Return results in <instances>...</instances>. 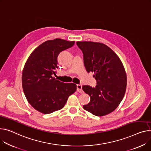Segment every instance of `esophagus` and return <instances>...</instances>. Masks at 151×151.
<instances>
[{
    "mask_svg": "<svg viewBox=\"0 0 151 151\" xmlns=\"http://www.w3.org/2000/svg\"><path fill=\"white\" fill-rule=\"evenodd\" d=\"M82 87H83V85L82 84H77L76 85V90L79 93H83V90L82 89Z\"/></svg>",
    "mask_w": 151,
    "mask_h": 151,
    "instance_id": "esophagus-1",
    "label": "esophagus"
}]
</instances>
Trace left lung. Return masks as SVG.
Wrapping results in <instances>:
<instances>
[{"mask_svg": "<svg viewBox=\"0 0 151 151\" xmlns=\"http://www.w3.org/2000/svg\"><path fill=\"white\" fill-rule=\"evenodd\" d=\"M83 54L87 72H94L95 87L83 86V90L90 97L83 108L98 116L113 112L124 97L127 77L118 56L106 45L94 42H77Z\"/></svg>", "mask_w": 151, "mask_h": 151, "instance_id": "1", "label": "left lung"}]
</instances>
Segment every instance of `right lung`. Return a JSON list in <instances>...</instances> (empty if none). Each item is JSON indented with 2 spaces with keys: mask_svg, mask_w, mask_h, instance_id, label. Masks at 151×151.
Returning a JSON list of instances; mask_svg holds the SVG:
<instances>
[{
  "mask_svg": "<svg viewBox=\"0 0 151 151\" xmlns=\"http://www.w3.org/2000/svg\"><path fill=\"white\" fill-rule=\"evenodd\" d=\"M74 44L61 39L49 40L37 47L27 61L22 76L23 90L28 103L37 111L48 114L61 109L76 91L75 84L64 83L54 77L58 55Z\"/></svg>",
  "mask_w": 151,
  "mask_h": 151,
  "instance_id": "right-lung-1",
  "label": "right lung"
}]
</instances>
